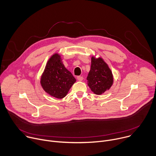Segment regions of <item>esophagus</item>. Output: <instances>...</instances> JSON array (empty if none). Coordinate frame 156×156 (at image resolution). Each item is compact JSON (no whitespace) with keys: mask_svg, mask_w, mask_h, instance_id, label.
Here are the masks:
<instances>
[{"mask_svg":"<svg viewBox=\"0 0 156 156\" xmlns=\"http://www.w3.org/2000/svg\"><path fill=\"white\" fill-rule=\"evenodd\" d=\"M77 80H78V81H82V80H83V76H77Z\"/></svg>","mask_w":156,"mask_h":156,"instance_id":"34e87169","label":"esophagus"}]
</instances>
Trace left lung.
<instances>
[{
	"label": "left lung",
	"instance_id": "left-lung-1",
	"mask_svg": "<svg viewBox=\"0 0 156 156\" xmlns=\"http://www.w3.org/2000/svg\"><path fill=\"white\" fill-rule=\"evenodd\" d=\"M87 84L96 94H102L109 90L113 84V75L107 63L101 58H91V65L88 73Z\"/></svg>",
	"mask_w": 156,
	"mask_h": 156
}]
</instances>
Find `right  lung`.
I'll use <instances>...</instances> for the list:
<instances>
[{
	"label": "right lung",
	"mask_w": 156,
	"mask_h": 156,
	"mask_svg": "<svg viewBox=\"0 0 156 156\" xmlns=\"http://www.w3.org/2000/svg\"><path fill=\"white\" fill-rule=\"evenodd\" d=\"M75 81L76 79L65 67L58 54L50 58L41 79L44 90L58 99L64 98Z\"/></svg>",
	"instance_id": "1"
}]
</instances>
